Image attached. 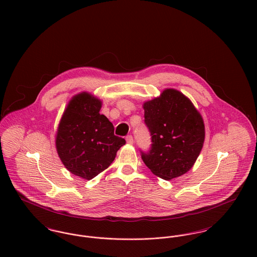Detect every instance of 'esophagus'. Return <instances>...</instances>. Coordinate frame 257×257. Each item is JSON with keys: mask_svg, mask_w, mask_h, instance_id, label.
Masks as SVG:
<instances>
[{"mask_svg": "<svg viewBox=\"0 0 257 257\" xmlns=\"http://www.w3.org/2000/svg\"><path fill=\"white\" fill-rule=\"evenodd\" d=\"M125 140H126V143L128 144V145H133L134 144V138H133V136H127L126 138H125Z\"/></svg>", "mask_w": 257, "mask_h": 257, "instance_id": "obj_1", "label": "esophagus"}]
</instances>
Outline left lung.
I'll return each instance as SVG.
<instances>
[{
    "instance_id": "1",
    "label": "left lung",
    "mask_w": 257,
    "mask_h": 257,
    "mask_svg": "<svg viewBox=\"0 0 257 257\" xmlns=\"http://www.w3.org/2000/svg\"><path fill=\"white\" fill-rule=\"evenodd\" d=\"M145 123L151 137L149 149H140L151 172L164 180L179 177L192 168L205 140L199 111L182 93L167 89L144 105Z\"/></svg>"
}]
</instances>
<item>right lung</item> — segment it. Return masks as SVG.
I'll return each instance as SVG.
<instances>
[{
  "label": "right lung",
  "mask_w": 257,
  "mask_h": 257,
  "mask_svg": "<svg viewBox=\"0 0 257 257\" xmlns=\"http://www.w3.org/2000/svg\"><path fill=\"white\" fill-rule=\"evenodd\" d=\"M101 101L88 93L75 96L60 120L56 148L64 166L74 175L91 180L108 168L125 145L113 125L100 113Z\"/></svg>",
  "instance_id": "obj_1"
}]
</instances>
